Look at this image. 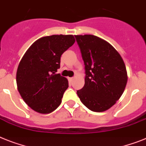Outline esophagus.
<instances>
[{
    "label": "esophagus",
    "mask_w": 146,
    "mask_h": 146,
    "mask_svg": "<svg viewBox=\"0 0 146 146\" xmlns=\"http://www.w3.org/2000/svg\"><path fill=\"white\" fill-rule=\"evenodd\" d=\"M73 78H68V80H69L70 83H72V82H73Z\"/></svg>",
    "instance_id": "34e87169"
}]
</instances>
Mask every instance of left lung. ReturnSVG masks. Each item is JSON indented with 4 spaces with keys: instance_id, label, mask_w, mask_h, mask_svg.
I'll return each mask as SVG.
<instances>
[{
    "instance_id": "8db88e82",
    "label": "left lung",
    "mask_w": 146,
    "mask_h": 146,
    "mask_svg": "<svg viewBox=\"0 0 146 146\" xmlns=\"http://www.w3.org/2000/svg\"><path fill=\"white\" fill-rule=\"evenodd\" d=\"M85 65L84 86L77 91L83 104L101 112L113 106L127 84L126 65L108 42L95 35H75Z\"/></svg>"
}]
</instances>
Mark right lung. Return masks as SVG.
Instances as JSON below:
<instances>
[{
    "label": "right lung",
    "mask_w": 146,
    "mask_h": 146,
    "mask_svg": "<svg viewBox=\"0 0 146 146\" xmlns=\"http://www.w3.org/2000/svg\"><path fill=\"white\" fill-rule=\"evenodd\" d=\"M73 35H51L33 43L19 63L16 75L17 90L33 110L48 114L62 103L68 81L59 73L62 54L74 44Z\"/></svg>",
    "instance_id": "1"
}]
</instances>
